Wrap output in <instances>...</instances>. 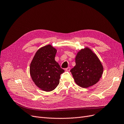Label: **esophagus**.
I'll use <instances>...</instances> for the list:
<instances>
[{
  "label": "esophagus",
  "instance_id": "1",
  "mask_svg": "<svg viewBox=\"0 0 124 124\" xmlns=\"http://www.w3.org/2000/svg\"><path fill=\"white\" fill-rule=\"evenodd\" d=\"M65 70L66 71H70V67H68V68H66L65 69Z\"/></svg>",
  "mask_w": 124,
  "mask_h": 124
}]
</instances>
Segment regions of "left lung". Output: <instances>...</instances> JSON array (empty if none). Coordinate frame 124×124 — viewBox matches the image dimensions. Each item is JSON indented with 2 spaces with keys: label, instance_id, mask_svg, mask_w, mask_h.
<instances>
[{
  "label": "left lung",
  "instance_id": "8db88e82",
  "mask_svg": "<svg viewBox=\"0 0 124 124\" xmlns=\"http://www.w3.org/2000/svg\"><path fill=\"white\" fill-rule=\"evenodd\" d=\"M76 65L70 72L76 83L80 87L87 88L96 84L101 78L103 68L100 60L89 48L78 52Z\"/></svg>",
  "mask_w": 124,
  "mask_h": 124
}]
</instances>
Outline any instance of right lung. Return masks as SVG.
<instances>
[{
	"instance_id": "obj_1",
	"label": "right lung",
	"mask_w": 124,
	"mask_h": 124,
	"mask_svg": "<svg viewBox=\"0 0 124 124\" xmlns=\"http://www.w3.org/2000/svg\"><path fill=\"white\" fill-rule=\"evenodd\" d=\"M57 52L51 45L39 49L30 66V74L37 86L46 92L54 90L59 83L61 75L64 70L55 61Z\"/></svg>"
}]
</instances>
